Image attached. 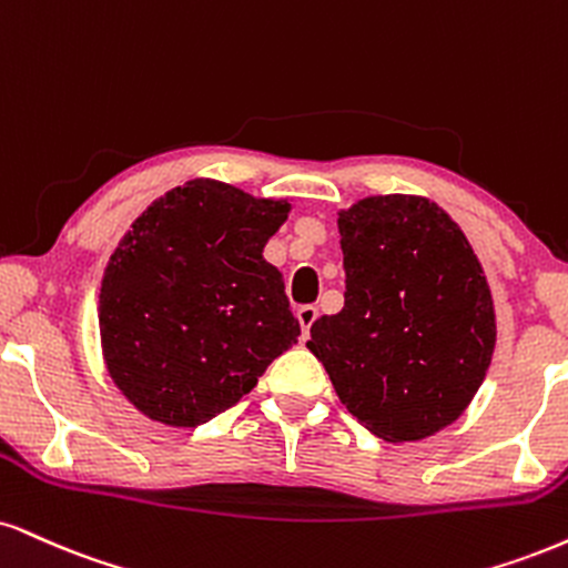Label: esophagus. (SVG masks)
<instances>
[{"instance_id": "esophagus-1", "label": "esophagus", "mask_w": 568, "mask_h": 568, "mask_svg": "<svg viewBox=\"0 0 568 568\" xmlns=\"http://www.w3.org/2000/svg\"><path fill=\"white\" fill-rule=\"evenodd\" d=\"M317 306H302V310L296 312V320H298V325H302V341H306L310 338V331H312V325H314V320H317Z\"/></svg>"}]
</instances>
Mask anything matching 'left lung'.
Segmentation results:
<instances>
[{
    "instance_id": "obj_1",
    "label": "left lung",
    "mask_w": 568,
    "mask_h": 568,
    "mask_svg": "<svg viewBox=\"0 0 568 568\" xmlns=\"http://www.w3.org/2000/svg\"><path fill=\"white\" fill-rule=\"evenodd\" d=\"M344 310L312 325L310 352L346 409L386 442L457 420L495 352L491 291L468 237L420 195H371L338 211Z\"/></svg>"
}]
</instances>
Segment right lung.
Instances as JSON below:
<instances>
[{
  "mask_svg": "<svg viewBox=\"0 0 568 568\" xmlns=\"http://www.w3.org/2000/svg\"><path fill=\"white\" fill-rule=\"evenodd\" d=\"M291 203L190 180L134 219L100 288L113 384L150 420L195 428L241 402L302 336L264 245Z\"/></svg>",
  "mask_w": 568,
  "mask_h": 568,
  "instance_id": "obj_1",
  "label": "right lung"
}]
</instances>
